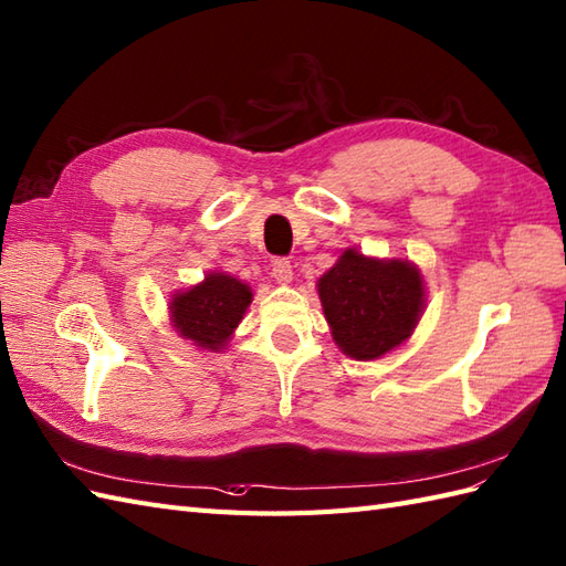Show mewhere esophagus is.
<instances>
[{
  "instance_id": "obj_1",
  "label": "esophagus",
  "mask_w": 566,
  "mask_h": 566,
  "mask_svg": "<svg viewBox=\"0 0 566 566\" xmlns=\"http://www.w3.org/2000/svg\"><path fill=\"white\" fill-rule=\"evenodd\" d=\"M272 277L277 280L280 284H289V282H292V280H294V268H292V262L284 260V258L274 260V262H272Z\"/></svg>"
}]
</instances>
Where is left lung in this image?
Returning <instances> with one entry per match:
<instances>
[{
  "mask_svg": "<svg viewBox=\"0 0 566 566\" xmlns=\"http://www.w3.org/2000/svg\"><path fill=\"white\" fill-rule=\"evenodd\" d=\"M318 298L335 345L374 361L412 337L427 306L422 270L407 258H371L347 248L321 274Z\"/></svg>",
  "mask_w": 566,
  "mask_h": 566,
  "instance_id": "8db88e82",
  "label": "left lung"
}]
</instances>
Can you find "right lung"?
Listing matches in <instances>:
<instances>
[{
	"instance_id": "1",
	"label": "right lung",
	"mask_w": 566,
	"mask_h": 566,
	"mask_svg": "<svg viewBox=\"0 0 566 566\" xmlns=\"http://www.w3.org/2000/svg\"><path fill=\"white\" fill-rule=\"evenodd\" d=\"M253 301V289L229 272L212 270L202 282L168 301V321L178 337L202 352H223Z\"/></svg>"
}]
</instances>
